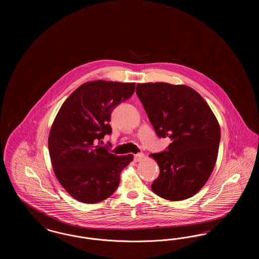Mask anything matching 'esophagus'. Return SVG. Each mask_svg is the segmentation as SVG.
<instances>
[{
  "instance_id": "obj_1",
  "label": "esophagus",
  "mask_w": 259,
  "mask_h": 259,
  "mask_svg": "<svg viewBox=\"0 0 259 259\" xmlns=\"http://www.w3.org/2000/svg\"><path fill=\"white\" fill-rule=\"evenodd\" d=\"M144 158H145V154H143V153H138V154L134 155V161L135 162H140V161L143 160Z\"/></svg>"
}]
</instances>
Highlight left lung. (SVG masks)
<instances>
[{"label": "left lung", "instance_id": "1", "mask_svg": "<svg viewBox=\"0 0 259 259\" xmlns=\"http://www.w3.org/2000/svg\"><path fill=\"white\" fill-rule=\"evenodd\" d=\"M136 93L157 136L172 141L168 150L150 154L160 170L152 191L170 201L192 197L209 180L218 158L221 127L215 115L186 85L139 83Z\"/></svg>", "mask_w": 259, "mask_h": 259}]
</instances>
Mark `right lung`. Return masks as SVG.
<instances>
[{
    "mask_svg": "<svg viewBox=\"0 0 259 259\" xmlns=\"http://www.w3.org/2000/svg\"><path fill=\"white\" fill-rule=\"evenodd\" d=\"M135 83L94 80L77 87L63 103L49 137L54 174L75 200L94 204L116 190L133 154L117 156L100 145L111 133V111L130 98Z\"/></svg>",
    "mask_w": 259,
    "mask_h": 259,
    "instance_id": "1",
    "label": "right lung"
}]
</instances>
